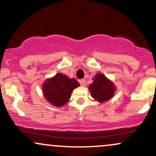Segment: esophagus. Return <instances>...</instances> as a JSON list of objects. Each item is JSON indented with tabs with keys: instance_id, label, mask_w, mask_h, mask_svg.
Masks as SVG:
<instances>
[{
	"instance_id": "obj_1",
	"label": "esophagus",
	"mask_w": 156,
	"mask_h": 156,
	"mask_svg": "<svg viewBox=\"0 0 156 156\" xmlns=\"http://www.w3.org/2000/svg\"><path fill=\"white\" fill-rule=\"evenodd\" d=\"M79 83H80V85L81 86H86V80L84 79L80 80Z\"/></svg>"
}]
</instances>
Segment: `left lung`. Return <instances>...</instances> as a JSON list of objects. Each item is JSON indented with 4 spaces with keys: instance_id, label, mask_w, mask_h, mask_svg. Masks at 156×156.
<instances>
[{
    "instance_id": "obj_1",
    "label": "left lung",
    "mask_w": 156,
    "mask_h": 156,
    "mask_svg": "<svg viewBox=\"0 0 156 156\" xmlns=\"http://www.w3.org/2000/svg\"><path fill=\"white\" fill-rule=\"evenodd\" d=\"M89 89L91 97L99 102H105L113 97L115 86L111 80L107 78L102 73H98L94 78L92 83Z\"/></svg>"
}]
</instances>
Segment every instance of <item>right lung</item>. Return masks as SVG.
<instances>
[{
    "mask_svg": "<svg viewBox=\"0 0 156 156\" xmlns=\"http://www.w3.org/2000/svg\"><path fill=\"white\" fill-rule=\"evenodd\" d=\"M79 86L74 78H69L62 73H57L43 84L44 96L55 107H61L68 102L73 89Z\"/></svg>",
    "mask_w": 156,
    "mask_h": 156,
    "instance_id": "add662e5",
    "label": "right lung"
}]
</instances>
